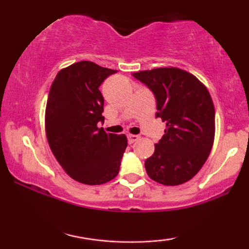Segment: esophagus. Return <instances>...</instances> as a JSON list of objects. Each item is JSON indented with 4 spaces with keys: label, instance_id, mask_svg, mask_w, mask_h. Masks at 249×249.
I'll list each match as a JSON object with an SVG mask.
<instances>
[{
    "label": "esophagus",
    "instance_id": "34e87169",
    "mask_svg": "<svg viewBox=\"0 0 249 249\" xmlns=\"http://www.w3.org/2000/svg\"><path fill=\"white\" fill-rule=\"evenodd\" d=\"M138 139H139V136H137V134H127L128 144H133V142L138 141Z\"/></svg>",
    "mask_w": 249,
    "mask_h": 249
}]
</instances>
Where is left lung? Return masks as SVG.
<instances>
[{
	"mask_svg": "<svg viewBox=\"0 0 249 249\" xmlns=\"http://www.w3.org/2000/svg\"><path fill=\"white\" fill-rule=\"evenodd\" d=\"M157 99V117L166 123L164 136L145 160L151 179L177 186L199 172L212 150L215 110L207 88L179 68H157L134 72Z\"/></svg>",
	"mask_w": 249,
	"mask_h": 249,
	"instance_id": "8db88e82",
	"label": "left lung"
}]
</instances>
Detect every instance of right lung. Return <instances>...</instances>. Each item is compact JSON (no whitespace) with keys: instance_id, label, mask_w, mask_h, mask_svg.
I'll return each mask as SVG.
<instances>
[{"instance_id":"obj_1","label":"right lung","mask_w":249,"mask_h":249,"mask_svg":"<svg viewBox=\"0 0 249 249\" xmlns=\"http://www.w3.org/2000/svg\"><path fill=\"white\" fill-rule=\"evenodd\" d=\"M117 70L81 61L64 68L51 84L45 133L57 161L76 181L102 185L116 178L127 146L125 134L98 127L104 98L99 87Z\"/></svg>"}]
</instances>
